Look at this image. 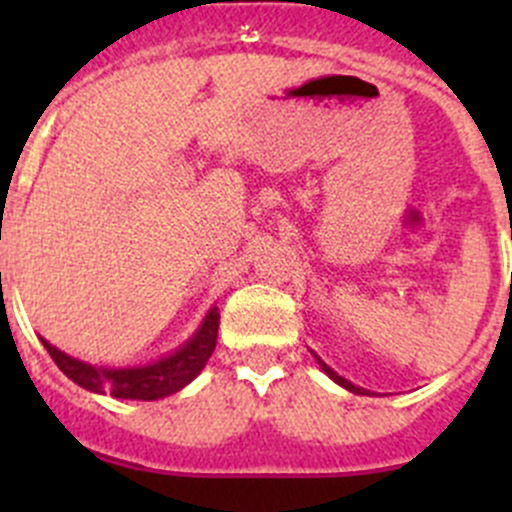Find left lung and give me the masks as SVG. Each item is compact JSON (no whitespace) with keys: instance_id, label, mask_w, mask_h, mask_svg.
<instances>
[{"instance_id":"left-lung-1","label":"left lung","mask_w":512,"mask_h":512,"mask_svg":"<svg viewBox=\"0 0 512 512\" xmlns=\"http://www.w3.org/2000/svg\"><path fill=\"white\" fill-rule=\"evenodd\" d=\"M314 359H317V364H319V366H322V371H324V374H327V376H329V379H332V381H337V384H339V386H344V389L354 391V394H366V396H371V391L361 389V386H354V384H352V381H347V379H344V376H339V374H337V371H334V369H329V366H327V364H324V361H322V359H319V356H317V354H314Z\"/></svg>"}]
</instances>
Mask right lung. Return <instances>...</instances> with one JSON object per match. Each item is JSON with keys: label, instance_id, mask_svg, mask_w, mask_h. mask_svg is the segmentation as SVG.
Listing matches in <instances>:
<instances>
[{"label": "right lung", "instance_id": "1", "mask_svg": "<svg viewBox=\"0 0 512 512\" xmlns=\"http://www.w3.org/2000/svg\"><path fill=\"white\" fill-rule=\"evenodd\" d=\"M218 327L220 312L218 307H213L205 314L198 332L183 347H178L168 356H160L158 361H151V364L126 366V369L94 366L89 361L74 359V356L61 352V349L51 347L46 339H41V342H44L51 359L56 361V366L81 389H89L94 394H111L116 399L156 401L188 386L203 371V366L208 364V359L215 352V344H218Z\"/></svg>", "mask_w": 512, "mask_h": 512}]
</instances>
